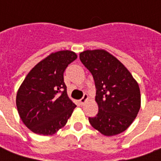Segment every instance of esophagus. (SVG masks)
<instances>
[{
	"label": "esophagus",
	"mask_w": 161,
	"mask_h": 161,
	"mask_svg": "<svg viewBox=\"0 0 161 161\" xmlns=\"http://www.w3.org/2000/svg\"><path fill=\"white\" fill-rule=\"evenodd\" d=\"M88 99H89V96H88L87 94H84V97H83L80 99V103H81V104H82V105L84 104V103L87 101Z\"/></svg>",
	"instance_id": "obj_1"
}]
</instances>
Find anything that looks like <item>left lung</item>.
Listing matches in <instances>:
<instances>
[{"mask_svg": "<svg viewBox=\"0 0 161 161\" xmlns=\"http://www.w3.org/2000/svg\"><path fill=\"white\" fill-rule=\"evenodd\" d=\"M81 62L91 71L96 86L98 113L89 117L91 125L106 136L125 131L141 108L137 82L116 58L104 50L84 51Z\"/></svg>", "mask_w": 161, "mask_h": 161, "instance_id": "1", "label": "left lung"}]
</instances>
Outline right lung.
<instances>
[{
    "instance_id": "add662e5",
    "label": "right lung",
    "mask_w": 161,
    "mask_h": 161,
    "mask_svg": "<svg viewBox=\"0 0 161 161\" xmlns=\"http://www.w3.org/2000/svg\"><path fill=\"white\" fill-rule=\"evenodd\" d=\"M77 58L71 51L52 53L33 67L16 96L23 123L35 134L52 135L66 124L77 106L68 97L64 72Z\"/></svg>"
}]
</instances>
